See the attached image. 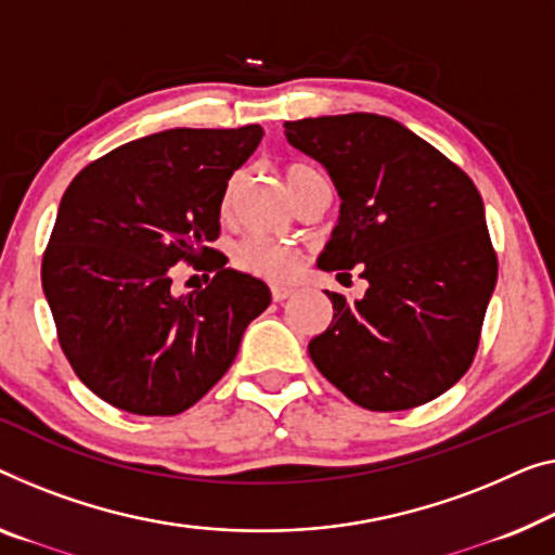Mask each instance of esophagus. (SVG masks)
I'll list each match as a JSON object with an SVG mask.
<instances>
[{
	"mask_svg": "<svg viewBox=\"0 0 555 555\" xmlns=\"http://www.w3.org/2000/svg\"><path fill=\"white\" fill-rule=\"evenodd\" d=\"M288 296H294V288L292 286H284V284L271 286V299H274V301H286Z\"/></svg>",
	"mask_w": 555,
	"mask_h": 555,
	"instance_id": "1",
	"label": "esophagus"
}]
</instances>
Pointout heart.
Wrapping results in <instances>:
<instances>
[{
  "instance_id": "b5f03b06",
  "label": "heart",
  "mask_w": 555,
  "mask_h": 555,
  "mask_svg": "<svg viewBox=\"0 0 555 555\" xmlns=\"http://www.w3.org/2000/svg\"><path fill=\"white\" fill-rule=\"evenodd\" d=\"M284 179L292 196L299 198L306 189L313 184V181L324 179V173L309 167V164H288L284 169ZM234 194H236V177L229 181L224 198H221V214H224V217L231 211ZM234 267L238 271H244V274L263 279V281H286L294 276L296 269H299V251L284 242H276V238L249 236L234 249Z\"/></svg>"
}]
</instances>
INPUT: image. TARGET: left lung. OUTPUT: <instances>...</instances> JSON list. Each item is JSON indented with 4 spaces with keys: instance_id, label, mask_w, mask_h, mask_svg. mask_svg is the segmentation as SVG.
Instances as JSON below:
<instances>
[{
    "instance_id": "8db88e82",
    "label": "left lung",
    "mask_w": 555,
    "mask_h": 555,
    "mask_svg": "<svg viewBox=\"0 0 555 555\" xmlns=\"http://www.w3.org/2000/svg\"><path fill=\"white\" fill-rule=\"evenodd\" d=\"M284 127L341 196L319 269L361 267L369 281L361 301L326 292L334 319L309 341L313 366L369 411L434 401L474 363L499 276L481 194L466 171L388 117L357 112Z\"/></svg>"
}]
</instances>
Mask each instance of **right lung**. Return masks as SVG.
<instances>
[{"label":"right lung","mask_w":555,"mask_h":555,"mask_svg":"<svg viewBox=\"0 0 555 555\" xmlns=\"http://www.w3.org/2000/svg\"><path fill=\"white\" fill-rule=\"evenodd\" d=\"M261 137L259 124L159 131L99 156L66 186L41 286L74 374L114 409L177 416L194 406L271 304L263 281L209 249L231 173ZM181 260L214 270L210 284L173 297L170 267Z\"/></svg>","instance_id":"1"}]
</instances>
